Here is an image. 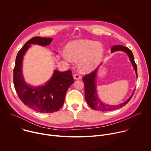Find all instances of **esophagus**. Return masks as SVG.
Segmentation results:
<instances>
[{
	"label": "esophagus",
	"instance_id": "obj_1",
	"mask_svg": "<svg viewBox=\"0 0 151 151\" xmlns=\"http://www.w3.org/2000/svg\"><path fill=\"white\" fill-rule=\"evenodd\" d=\"M73 78L75 79H81V75H79V74H74L73 75Z\"/></svg>",
	"mask_w": 151,
	"mask_h": 151
}]
</instances>
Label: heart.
<instances>
[{
    "label": "heart",
    "instance_id": "1",
    "mask_svg": "<svg viewBox=\"0 0 151 151\" xmlns=\"http://www.w3.org/2000/svg\"><path fill=\"white\" fill-rule=\"evenodd\" d=\"M67 52L63 57L68 61L71 58L79 60V66L82 70L89 72L94 69L100 62L104 49L100 43L88 39H81L71 42L68 44Z\"/></svg>",
    "mask_w": 151,
    "mask_h": 151
}]
</instances>
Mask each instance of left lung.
I'll use <instances>...</instances> for the list:
<instances>
[{
  "label": "left lung",
  "mask_w": 151,
  "mask_h": 151,
  "mask_svg": "<svg viewBox=\"0 0 151 151\" xmlns=\"http://www.w3.org/2000/svg\"><path fill=\"white\" fill-rule=\"evenodd\" d=\"M111 52H114L116 51H122L126 52L130 60L132 63V65L135 70V72L137 75V65L134 61V56L132 51L128 48L127 47H125L122 45H115L113 46L111 48ZM99 68H97L93 72L85 75V76L82 78L83 82L84 83V87H85V98L86 101H87L88 104L91 107L92 109L94 110H97L99 111L102 112H107V111H111L114 110H116L118 109L121 108V107L124 106L130 100L134 94V92L132 95L130 96L126 101L121 103L118 105H109L107 104H105L103 103L98 97L97 94V87H96V74Z\"/></svg>",
  "instance_id": "8db88e82"
}]
</instances>
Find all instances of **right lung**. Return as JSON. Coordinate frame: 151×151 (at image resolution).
Masks as SVG:
<instances>
[{"label": "right lung", "instance_id": "right-lung-1", "mask_svg": "<svg viewBox=\"0 0 151 151\" xmlns=\"http://www.w3.org/2000/svg\"><path fill=\"white\" fill-rule=\"evenodd\" d=\"M52 38L34 37L27 41L18 51L14 69V84L15 91L22 102L30 109L40 113H52L63 106L66 93L73 83L72 71L54 70L51 79L44 85L37 87L26 83L22 73L23 56L30 44L40 46L50 45Z\"/></svg>", "mask_w": 151, "mask_h": 151}]
</instances>
